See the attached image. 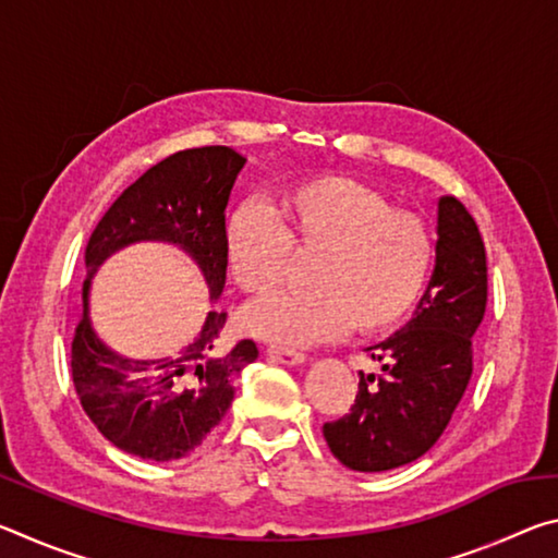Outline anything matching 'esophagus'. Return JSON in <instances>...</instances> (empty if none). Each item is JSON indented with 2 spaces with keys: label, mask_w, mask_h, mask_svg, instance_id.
Returning <instances> with one entry per match:
<instances>
[{
  "label": "esophagus",
  "mask_w": 558,
  "mask_h": 558,
  "mask_svg": "<svg viewBox=\"0 0 558 558\" xmlns=\"http://www.w3.org/2000/svg\"><path fill=\"white\" fill-rule=\"evenodd\" d=\"M266 354L272 359V362H280V364H288V366L302 364L307 359L305 352H298V349H286V347H268Z\"/></svg>",
  "instance_id": "obj_1"
}]
</instances>
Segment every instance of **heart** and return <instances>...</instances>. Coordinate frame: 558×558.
Wrapping results in <instances>:
<instances>
[{
  "instance_id": "obj_1",
  "label": "heart",
  "mask_w": 558,
  "mask_h": 558,
  "mask_svg": "<svg viewBox=\"0 0 558 558\" xmlns=\"http://www.w3.org/2000/svg\"><path fill=\"white\" fill-rule=\"evenodd\" d=\"M276 213L256 199L226 211V270L243 292L260 295L286 276L292 253H315L305 272L313 290L245 305L239 315L245 335L280 347L323 342L349 325L379 335L418 305L436 241L418 214L396 209L381 189L335 172L302 177L280 189Z\"/></svg>"
}]
</instances>
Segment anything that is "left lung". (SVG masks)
<instances>
[{"label":"left lung","instance_id":"left-lung-1","mask_svg":"<svg viewBox=\"0 0 558 558\" xmlns=\"http://www.w3.org/2000/svg\"><path fill=\"white\" fill-rule=\"evenodd\" d=\"M487 305V258L475 219L456 196L438 204L436 268L413 317L366 347L381 376H359L349 413L327 421L332 456L356 472L409 465L433 448L472 376V335Z\"/></svg>","mask_w":558,"mask_h":558}]
</instances>
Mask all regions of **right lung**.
<instances>
[{
  "instance_id": "obj_1",
  "label": "right lung",
  "mask_w": 558,
  "mask_h": 558,
  "mask_svg": "<svg viewBox=\"0 0 558 558\" xmlns=\"http://www.w3.org/2000/svg\"><path fill=\"white\" fill-rule=\"evenodd\" d=\"M245 159L231 147L211 145L169 155L122 192L102 214L86 243L83 300L90 276L112 251L135 241H167L202 268L209 295H221L226 260L223 209ZM226 313L211 310L192 344L155 362L112 354L93 335L88 315L71 342V376L83 411L112 446L145 460H179L209 436L233 401V379L258 359L253 339L216 352Z\"/></svg>"
}]
</instances>
